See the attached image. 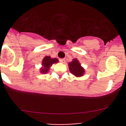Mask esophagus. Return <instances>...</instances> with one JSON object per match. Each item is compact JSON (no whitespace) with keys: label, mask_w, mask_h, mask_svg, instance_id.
Masks as SVG:
<instances>
[{"label":"esophagus","mask_w":126,"mask_h":126,"mask_svg":"<svg viewBox=\"0 0 126 126\" xmlns=\"http://www.w3.org/2000/svg\"><path fill=\"white\" fill-rule=\"evenodd\" d=\"M60 62L62 63H65V60L64 59H60Z\"/></svg>","instance_id":"obj_1"}]
</instances>
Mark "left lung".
<instances>
[{
  "label": "left lung",
  "mask_w": 126,
  "mask_h": 126,
  "mask_svg": "<svg viewBox=\"0 0 126 126\" xmlns=\"http://www.w3.org/2000/svg\"><path fill=\"white\" fill-rule=\"evenodd\" d=\"M68 66L70 72L76 77H81L84 74L85 69L81 66L80 63L76 58L73 59L72 62L68 63Z\"/></svg>",
  "instance_id": "left-lung-1"
}]
</instances>
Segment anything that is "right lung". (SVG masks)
Segmentation results:
<instances>
[{
    "label": "right lung",
    "instance_id": "right-lung-1",
    "mask_svg": "<svg viewBox=\"0 0 126 126\" xmlns=\"http://www.w3.org/2000/svg\"><path fill=\"white\" fill-rule=\"evenodd\" d=\"M57 62H58V60L57 58H52L50 56H46L42 61L43 66L40 69L41 73H47L50 69V67L52 66L54 63H57Z\"/></svg>",
    "mask_w": 126,
    "mask_h": 126
}]
</instances>
